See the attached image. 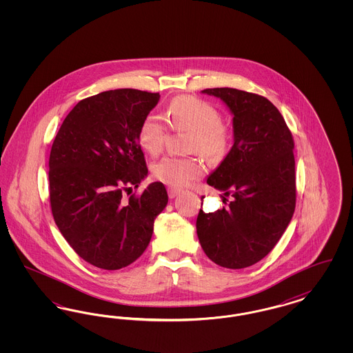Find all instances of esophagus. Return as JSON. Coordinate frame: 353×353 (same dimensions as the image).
<instances>
[{
  "instance_id": "1",
  "label": "esophagus",
  "mask_w": 353,
  "mask_h": 353,
  "mask_svg": "<svg viewBox=\"0 0 353 353\" xmlns=\"http://www.w3.org/2000/svg\"><path fill=\"white\" fill-rule=\"evenodd\" d=\"M180 194V189H177V188H173V186H169L168 188V196L169 199H174V197H177Z\"/></svg>"
}]
</instances>
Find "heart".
<instances>
[{
    "label": "heart",
    "mask_w": 353,
    "mask_h": 353,
    "mask_svg": "<svg viewBox=\"0 0 353 353\" xmlns=\"http://www.w3.org/2000/svg\"><path fill=\"white\" fill-rule=\"evenodd\" d=\"M169 124L174 130L190 131L188 151L200 153L209 160H219L229 147L230 134L221 124L219 111L208 101L194 97H179L168 108ZM168 134L164 119L150 114L139 125L137 139L141 148L152 156L163 150ZM203 164L194 157L165 156L152 165V174L160 183L181 188L201 177Z\"/></svg>",
    "instance_id": "obj_1"
}]
</instances>
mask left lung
I'll return each instance as SVG.
<instances>
[{
	"instance_id": "1",
	"label": "left lung",
	"mask_w": 353,
	"mask_h": 353,
	"mask_svg": "<svg viewBox=\"0 0 353 353\" xmlns=\"http://www.w3.org/2000/svg\"><path fill=\"white\" fill-rule=\"evenodd\" d=\"M201 92L221 99L233 115V147L206 179L233 200L213 213L200 210L197 235L214 263L245 269L274 249L292 219L294 140L269 99L229 87Z\"/></svg>"
}]
</instances>
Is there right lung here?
Returning a JSON list of instances; mask_svg holds the SVG:
<instances>
[{"mask_svg": "<svg viewBox=\"0 0 353 353\" xmlns=\"http://www.w3.org/2000/svg\"><path fill=\"white\" fill-rule=\"evenodd\" d=\"M160 101L134 88L104 91L79 101L63 120L49 159L51 212L68 245L90 265L119 270L151 242L156 217L168 203L161 183L123 201L148 168L137 132Z\"/></svg>", "mask_w": 353, "mask_h": 353, "instance_id": "1", "label": "right lung"}]
</instances>
